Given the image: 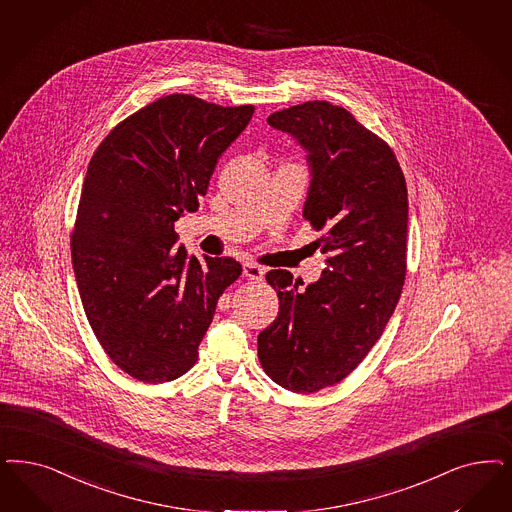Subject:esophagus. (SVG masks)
I'll use <instances>...</instances> for the list:
<instances>
[{
    "mask_svg": "<svg viewBox=\"0 0 512 512\" xmlns=\"http://www.w3.org/2000/svg\"><path fill=\"white\" fill-rule=\"evenodd\" d=\"M244 276L249 278V280H257V282H261L263 278H265V268L261 265H257V263H253V261H246L244 265Z\"/></svg>",
    "mask_w": 512,
    "mask_h": 512,
    "instance_id": "esophagus-1",
    "label": "esophagus"
}]
</instances>
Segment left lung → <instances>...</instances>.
I'll list each match as a JSON object with an SVG mask.
<instances>
[{
	"label": "left lung",
	"mask_w": 512,
	"mask_h": 512,
	"mask_svg": "<svg viewBox=\"0 0 512 512\" xmlns=\"http://www.w3.org/2000/svg\"><path fill=\"white\" fill-rule=\"evenodd\" d=\"M266 123L308 153L302 215L323 230L327 268L299 291L293 274L270 270L280 312L257 338L259 361L282 388L335 386L371 352L399 302L406 274V181L391 147L325 100L272 113Z\"/></svg>",
	"instance_id": "8db88e82"
}]
</instances>
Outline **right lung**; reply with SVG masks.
I'll return each instance as SVG.
<instances>
[{
	"label": "right lung",
	"mask_w": 512,
	"mask_h": 512,
	"mask_svg": "<svg viewBox=\"0 0 512 512\" xmlns=\"http://www.w3.org/2000/svg\"><path fill=\"white\" fill-rule=\"evenodd\" d=\"M253 111L170 94L117 124L90 159L73 272L104 352L140 382H170L193 367L217 300L242 274L232 257H189L174 223L198 210Z\"/></svg>",
	"instance_id": "obj_1"
}]
</instances>
